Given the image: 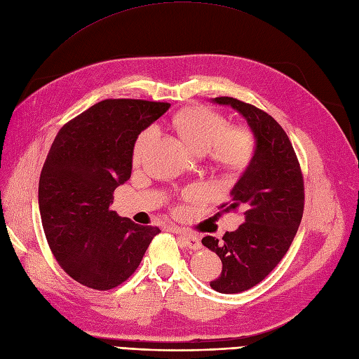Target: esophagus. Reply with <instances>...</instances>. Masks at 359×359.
Instances as JSON below:
<instances>
[{
  "mask_svg": "<svg viewBox=\"0 0 359 359\" xmlns=\"http://www.w3.org/2000/svg\"><path fill=\"white\" fill-rule=\"evenodd\" d=\"M176 234L180 237V240L184 243V246H187V248L194 249V250L201 249V241L196 236H194L191 233H187V231H182L179 228H176Z\"/></svg>",
  "mask_w": 359,
  "mask_h": 359,
  "instance_id": "esophagus-1",
  "label": "esophagus"
}]
</instances>
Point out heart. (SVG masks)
Here are the masks:
<instances>
[{
	"instance_id": "1",
	"label": "heart",
	"mask_w": 359,
	"mask_h": 359,
	"mask_svg": "<svg viewBox=\"0 0 359 359\" xmlns=\"http://www.w3.org/2000/svg\"><path fill=\"white\" fill-rule=\"evenodd\" d=\"M172 125L192 150L198 154L210 150L212 159L224 170H243L252 159L255 142L250 131L243 126H229L222 114L216 111L204 107L187 109L172 119ZM155 134V126H149L138 135L134 146L135 161L142 158Z\"/></svg>"
}]
</instances>
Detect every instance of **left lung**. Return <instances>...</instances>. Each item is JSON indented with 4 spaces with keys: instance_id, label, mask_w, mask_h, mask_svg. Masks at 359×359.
I'll use <instances>...</instances> for the list:
<instances>
[{
    "instance_id": "1",
    "label": "left lung",
    "mask_w": 359,
    "mask_h": 359,
    "mask_svg": "<svg viewBox=\"0 0 359 359\" xmlns=\"http://www.w3.org/2000/svg\"><path fill=\"white\" fill-rule=\"evenodd\" d=\"M212 101L237 110L255 137L250 163L221 205L222 212L241 209L245 222L222 240H201L222 261V273L210 286L237 294L264 280L285 257L303 217L304 182L291 142L269 113L231 97Z\"/></svg>"
}]
</instances>
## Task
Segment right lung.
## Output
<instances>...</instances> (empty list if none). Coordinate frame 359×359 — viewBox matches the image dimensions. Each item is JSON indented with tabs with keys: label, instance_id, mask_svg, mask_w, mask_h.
<instances>
[{
	"label": "right lung",
	"instance_id": "obj_1",
	"mask_svg": "<svg viewBox=\"0 0 359 359\" xmlns=\"http://www.w3.org/2000/svg\"><path fill=\"white\" fill-rule=\"evenodd\" d=\"M168 102L104 100L65 123L55 137L39 182L46 238L62 270L98 291L137 270L159 228L110 210L113 192L131 177L137 137Z\"/></svg>",
	"mask_w": 359,
	"mask_h": 359
}]
</instances>
